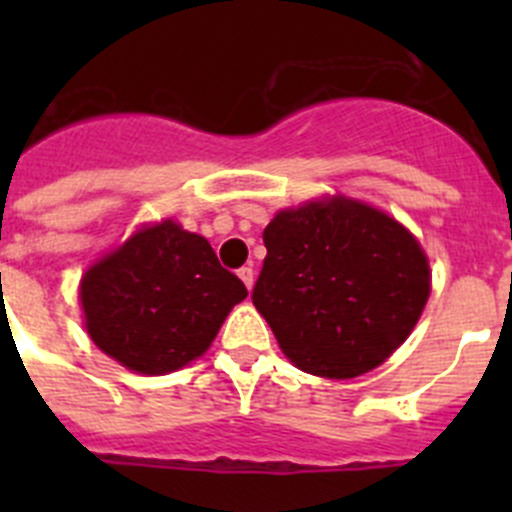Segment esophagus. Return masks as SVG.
<instances>
[{"label": "esophagus", "mask_w": 512, "mask_h": 512, "mask_svg": "<svg viewBox=\"0 0 512 512\" xmlns=\"http://www.w3.org/2000/svg\"><path fill=\"white\" fill-rule=\"evenodd\" d=\"M238 277L243 279V284H246L248 289L253 287V279H256V271H253V266H241V269H238Z\"/></svg>", "instance_id": "obj_1"}]
</instances>
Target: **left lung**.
I'll use <instances>...</instances> for the list:
<instances>
[{"instance_id": "obj_1", "label": "left lung", "mask_w": 512, "mask_h": 512, "mask_svg": "<svg viewBox=\"0 0 512 512\" xmlns=\"http://www.w3.org/2000/svg\"><path fill=\"white\" fill-rule=\"evenodd\" d=\"M251 300L302 372H372L418 323L431 271L423 248L390 215L354 200L279 212Z\"/></svg>"}]
</instances>
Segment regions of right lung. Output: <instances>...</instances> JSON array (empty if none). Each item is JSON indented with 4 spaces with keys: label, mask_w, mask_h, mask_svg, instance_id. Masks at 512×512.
I'll use <instances>...</instances> for the list:
<instances>
[{
    "label": "right lung",
    "mask_w": 512,
    "mask_h": 512,
    "mask_svg": "<svg viewBox=\"0 0 512 512\" xmlns=\"http://www.w3.org/2000/svg\"><path fill=\"white\" fill-rule=\"evenodd\" d=\"M248 289L202 235L171 220L143 228L81 279L92 341L140 374H169L210 348Z\"/></svg>",
    "instance_id": "add662e5"
}]
</instances>
